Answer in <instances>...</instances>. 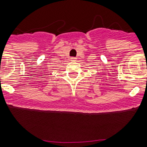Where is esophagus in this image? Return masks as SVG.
I'll return each instance as SVG.
<instances>
[{
	"instance_id": "1",
	"label": "esophagus",
	"mask_w": 147,
	"mask_h": 147,
	"mask_svg": "<svg viewBox=\"0 0 147 147\" xmlns=\"http://www.w3.org/2000/svg\"><path fill=\"white\" fill-rule=\"evenodd\" d=\"M71 61H76V58H75V57H71Z\"/></svg>"
}]
</instances>
